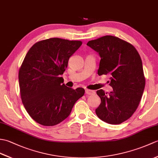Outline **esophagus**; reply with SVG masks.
I'll list each match as a JSON object with an SVG mask.
<instances>
[{
  "label": "esophagus",
  "instance_id": "1",
  "mask_svg": "<svg viewBox=\"0 0 158 158\" xmlns=\"http://www.w3.org/2000/svg\"><path fill=\"white\" fill-rule=\"evenodd\" d=\"M85 94L88 95H93L95 94L94 90H90V89H85Z\"/></svg>",
  "mask_w": 158,
  "mask_h": 158
}]
</instances>
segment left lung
<instances>
[{
  "label": "left lung",
  "instance_id": "left-lung-1",
  "mask_svg": "<svg viewBox=\"0 0 158 158\" xmlns=\"http://www.w3.org/2000/svg\"><path fill=\"white\" fill-rule=\"evenodd\" d=\"M87 45L100 57L98 74L108 75L113 91L96 94L101 103L96 109L99 118L110 124H119L133 115L145 89L142 60L135 47L113 36L89 41Z\"/></svg>",
  "mask_w": 158,
  "mask_h": 158
}]
</instances>
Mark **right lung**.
Instances as JSON below:
<instances>
[{"label": "right lung", "mask_w": 158, "mask_h": 158, "mask_svg": "<svg viewBox=\"0 0 158 158\" xmlns=\"http://www.w3.org/2000/svg\"><path fill=\"white\" fill-rule=\"evenodd\" d=\"M81 44L51 38L36 43L26 53L19 71L20 94L26 111L41 125L62 122L84 95V89L68 88L61 77L69 58Z\"/></svg>", "instance_id": "right-lung-1"}]
</instances>
